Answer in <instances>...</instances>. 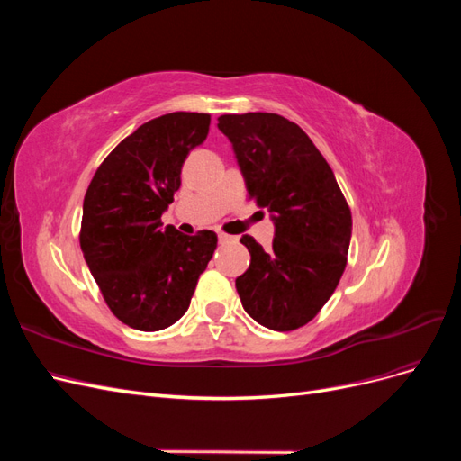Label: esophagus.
Here are the masks:
<instances>
[{"label":"esophagus","instance_id":"34e87169","mask_svg":"<svg viewBox=\"0 0 461 461\" xmlns=\"http://www.w3.org/2000/svg\"><path fill=\"white\" fill-rule=\"evenodd\" d=\"M219 242H221V244H229V242H236V239H234V236H230V234L219 232Z\"/></svg>","mask_w":461,"mask_h":461}]
</instances>
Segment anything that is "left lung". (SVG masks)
Instances as JSON below:
<instances>
[{"mask_svg": "<svg viewBox=\"0 0 461 461\" xmlns=\"http://www.w3.org/2000/svg\"><path fill=\"white\" fill-rule=\"evenodd\" d=\"M246 180L248 198L267 207L275 239L263 249L242 236L249 267L236 278L249 317L294 330L321 312L346 269L352 213L334 173L296 122L276 113L221 115Z\"/></svg>", "mask_w": 461, "mask_h": 461, "instance_id": "left-lung-1", "label": "left lung"}]
</instances>
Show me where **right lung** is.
Listing matches in <instances>:
<instances>
[{"label": "right lung", "instance_id": "right-lung-1", "mask_svg": "<svg viewBox=\"0 0 461 461\" xmlns=\"http://www.w3.org/2000/svg\"><path fill=\"white\" fill-rule=\"evenodd\" d=\"M209 122V113L188 111L144 122L102 161L86 190L80 249L109 310L132 329L176 323L213 258V230L188 236L161 222Z\"/></svg>", "mask_w": 461, "mask_h": 461}]
</instances>
